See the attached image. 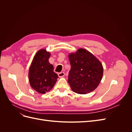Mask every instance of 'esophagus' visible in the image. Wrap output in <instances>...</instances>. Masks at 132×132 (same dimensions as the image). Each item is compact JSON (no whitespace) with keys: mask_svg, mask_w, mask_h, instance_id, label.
<instances>
[{"mask_svg":"<svg viewBox=\"0 0 132 132\" xmlns=\"http://www.w3.org/2000/svg\"><path fill=\"white\" fill-rule=\"evenodd\" d=\"M58 75V77L59 78H63V77H64L65 73L64 72H61V73H59Z\"/></svg>","mask_w":132,"mask_h":132,"instance_id":"1","label":"esophagus"}]
</instances>
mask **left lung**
<instances>
[{
  "label": "left lung",
  "instance_id": "1",
  "mask_svg": "<svg viewBox=\"0 0 132 132\" xmlns=\"http://www.w3.org/2000/svg\"><path fill=\"white\" fill-rule=\"evenodd\" d=\"M68 57L71 69L68 81L71 90L79 94H86L96 89L103 72L100 61L84 48L69 53Z\"/></svg>",
  "mask_w": 132,
  "mask_h": 132
}]
</instances>
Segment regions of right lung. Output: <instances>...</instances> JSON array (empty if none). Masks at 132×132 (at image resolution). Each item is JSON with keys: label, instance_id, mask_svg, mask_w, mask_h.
I'll return each instance as SVG.
<instances>
[{"label": "right lung", "instance_id": "obj_1", "mask_svg": "<svg viewBox=\"0 0 132 132\" xmlns=\"http://www.w3.org/2000/svg\"><path fill=\"white\" fill-rule=\"evenodd\" d=\"M50 52L45 49L39 50L36 53L29 71L30 86L39 94H45L53 88L58 78L53 71L54 67L50 63Z\"/></svg>", "mask_w": 132, "mask_h": 132}]
</instances>
